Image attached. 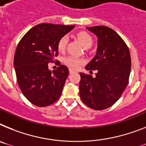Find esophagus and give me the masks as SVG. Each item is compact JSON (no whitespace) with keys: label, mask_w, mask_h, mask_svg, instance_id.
Here are the masks:
<instances>
[{"label":"esophagus","mask_w":146,"mask_h":146,"mask_svg":"<svg viewBox=\"0 0 146 146\" xmlns=\"http://www.w3.org/2000/svg\"><path fill=\"white\" fill-rule=\"evenodd\" d=\"M69 72H70V73H74L75 71L73 70H72V69H70L69 70Z\"/></svg>","instance_id":"obj_1"}]
</instances>
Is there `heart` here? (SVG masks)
<instances>
[{
	"instance_id": "b5f03b06",
	"label": "heart",
	"mask_w": 146,
	"mask_h": 146,
	"mask_svg": "<svg viewBox=\"0 0 146 146\" xmlns=\"http://www.w3.org/2000/svg\"><path fill=\"white\" fill-rule=\"evenodd\" d=\"M76 38L85 48H89L93 44V38L90 34L85 31H80L77 33ZM67 42L68 37L67 35H64L59 39L57 46L60 52H64L65 50ZM64 63L72 69H78L82 64L84 63V59L77 58L73 56H68L64 58Z\"/></svg>"
}]
</instances>
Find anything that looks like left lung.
<instances>
[{"label": "left lung", "instance_id": "left-lung-1", "mask_svg": "<svg viewBox=\"0 0 146 146\" xmlns=\"http://www.w3.org/2000/svg\"><path fill=\"white\" fill-rule=\"evenodd\" d=\"M97 36L96 56L85 69L96 70V76L80 73L79 94L94 110H104L119 99L128 85L131 61L128 46L118 34L105 26L87 27Z\"/></svg>", "mask_w": 146, "mask_h": 146}]
</instances>
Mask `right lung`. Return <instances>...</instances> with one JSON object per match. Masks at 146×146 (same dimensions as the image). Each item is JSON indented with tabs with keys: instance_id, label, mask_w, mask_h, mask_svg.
<instances>
[{
	"instance_id": "right-lung-1",
	"label": "right lung",
	"mask_w": 146,
	"mask_h": 146,
	"mask_svg": "<svg viewBox=\"0 0 146 146\" xmlns=\"http://www.w3.org/2000/svg\"><path fill=\"white\" fill-rule=\"evenodd\" d=\"M75 26L40 24L21 39L14 57L17 82L24 96L38 107H46L59 99L69 70L60 65L51 72L49 62L58 56L59 39Z\"/></svg>"
}]
</instances>
